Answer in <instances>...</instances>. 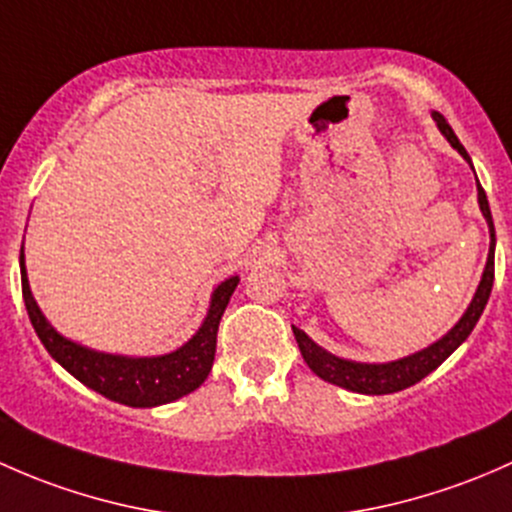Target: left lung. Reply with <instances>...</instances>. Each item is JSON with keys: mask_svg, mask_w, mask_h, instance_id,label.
Listing matches in <instances>:
<instances>
[{"mask_svg": "<svg viewBox=\"0 0 512 512\" xmlns=\"http://www.w3.org/2000/svg\"><path fill=\"white\" fill-rule=\"evenodd\" d=\"M436 125L444 133V138L451 142L453 150H458L463 155V160L471 165V157H468L466 147L461 145L456 138V133L451 130V125L446 123V118L441 113H434ZM473 167V165H471ZM478 204H481V212L486 217L488 226H491V251H488V263L486 271H483L481 283H478V291L473 295L471 305L463 313V318L458 320L456 325L451 328V333H446L439 342L429 345L426 350L416 352V355L404 357V360L397 362H387V365H362V362H350V360H340V357L330 355L325 352L323 347L315 345L303 330L293 328L295 342L300 347V355L303 360L308 362V367L318 374L320 379L325 382L337 384V387H345L350 392H360V394H392L399 392V389H407L412 384L424 379L426 374L434 372L446 357L471 335V330L476 328L478 318H481L483 308H486L488 298H491V288H493V276H495V229H493V217H491V207H488V199L483 187L478 184Z\"/></svg>", "mask_w": 512, "mask_h": 512, "instance_id": "1", "label": "left lung"}]
</instances>
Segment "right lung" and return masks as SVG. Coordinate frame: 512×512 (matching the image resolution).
Returning a JSON list of instances; mask_svg holds the SVG:
<instances>
[{
    "instance_id": "add662e5",
    "label": "right lung",
    "mask_w": 512,
    "mask_h": 512,
    "mask_svg": "<svg viewBox=\"0 0 512 512\" xmlns=\"http://www.w3.org/2000/svg\"><path fill=\"white\" fill-rule=\"evenodd\" d=\"M19 266L26 313H29L31 325H34L36 335L44 342L49 355L59 362L63 370L71 372L78 382L96 389L98 394L113 399V402L128 404V407H157V404L175 402L184 394L194 392L207 379V374L212 372L214 352H217L221 315H224L231 293L239 283L236 276L221 283L212 295V305H209L202 328L179 350L162 357H120L93 352L56 333L49 320L41 315L39 305L29 291L24 249L19 254Z\"/></svg>"
}]
</instances>
